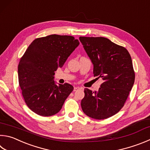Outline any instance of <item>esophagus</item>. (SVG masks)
<instances>
[{
	"label": "esophagus",
	"instance_id": "obj_1",
	"mask_svg": "<svg viewBox=\"0 0 150 150\" xmlns=\"http://www.w3.org/2000/svg\"><path fill=\"white\" fill-rule=\"evenodd\" d=\"M80 89H81V88H80L79 86H75V87H74V89H73V91H74V92L77 91H79V90H80Z\"/></svg>",
	"mask_w": 150,
	"mask_h": 150
}]
</instances>
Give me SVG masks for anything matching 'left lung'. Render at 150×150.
<instances>
[{"label":"left lung","mask_w":150,"mask_h":150,"mask_svg":"<svg viewBox=\"0 0 150 150\" xmlns=\"http://www.w3.org/2000/svg\"><path fill=\"white\" fill-rule=\"evenodd\" d=\"M93 64L94 77L103 81L98 91L84 89L81 108L87 116L104 119L123 107L134 83L131 57L126 48L104 37H80Z\"/></svg>","instance_id":"obj_1"}]
</instances>
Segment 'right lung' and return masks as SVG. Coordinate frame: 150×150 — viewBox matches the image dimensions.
<instances>
[{
	"instance_id": "1",
	"label": "right lung",
	"mask_w": 150,
	"mask_h": 150,
	"mask_svg": "<svg viewBox=\"0 0 150 150\" xmlns=\"http://www.w3.org/2000/svg\"><path fill=\"white\" fill-rule=\"evenodd\" d=\"M79 42L72 36L50 35L35 39L18 65V80L27 105L37 115L58 113L73 91L70 84H59L54 75L62 67Z\"/></svg>"
}]
</instances>
